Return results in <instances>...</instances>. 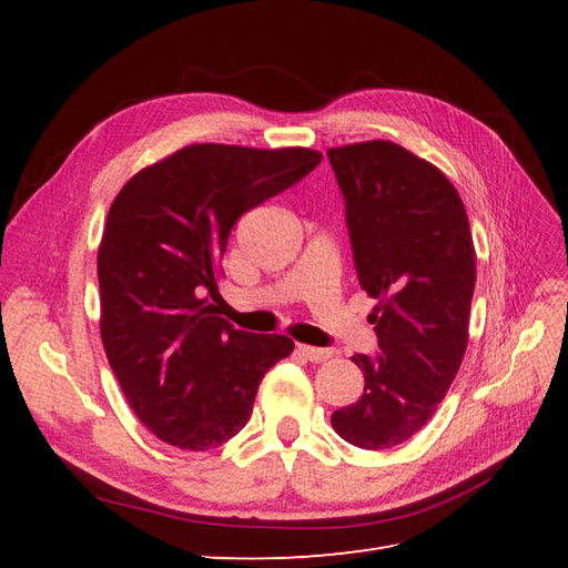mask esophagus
Masks as SVG:
<instances>
[{
	"mask_svg": "<svg viewBox=\"0 0 568 568\" xmlns=\"http://www.w3.org/2000/svg\"><path fill=\"white\" fill-rule=\"evenodd\" d=\"M298 353L305 359H311V363H326V359L334 357L332 348H313V346H303V343L298 346Z\"/></svg>",
	"mask_w": 568,
	"mask_h": 568,
	"instance_id": "obj_1",
	"label": "esophagus"
}]
</instances>
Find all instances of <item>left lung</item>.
Returning <instances> with one entry per match:
<instances>
[{
  "instance_id": "8db88e82",
  "label": "left lung",
  "mask_w": 568,
  "mask_h": 568,
  "mask_svg": "<svg viewBox=\"0 0 568 568\" xmlns=\"http://www.w3.org/2000/svg\"><path fill=\"white\" fill-rule=\"evenodd\" d=\"M346 199L359 286L374 305L379 338L359 400L332 415L357 448L388 450L428 424L448 393L469 341L476 251L453 182L386 140L326 151Z\"/></svg>"
}]
</instances>
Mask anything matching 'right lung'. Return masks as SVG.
Returning <instances> with one entry per match:
<instances>
[{
  "label": "right lung",
  "mask_w": 568,
  "mask_h": 568,
  "mask_svg": "<svg viewBox=\"0 0 568 568\" xmlns=\"http://www.w3.org/2000/svg\"><path fill=\"white\" fill-rule=\"evenodd\" d=\"M303 146L192 144L142 168L111 203L97 253L99 329L125 400L153 436L203 453L246 426L294 341L248 334L209 303L234 222L317 168Z\"/></svg>",
  "instance_id": "right-lung-1"
}]
</instances>
